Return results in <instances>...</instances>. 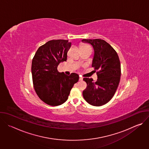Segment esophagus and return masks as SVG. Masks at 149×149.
I'll return each mask as SVG.
<instances>
[{"label":"esophagus","mask_w":149,"mask_h":149,"mask_svg":"<svg viewBox=\"0 0 149 149\" xmlns=\"http://www.w3.org/2000/svg\"><path fill=\"white\" fill-rule=\"evenodd\" d=\"M83 79V78L81 77V76H79V81H82Z\"/></svg>","instance_id":"34e87169"}]
</instances>
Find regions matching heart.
Returning a JSON list of instances; mask_svg holds the SVG:
<instances>
[{"mask_svg": "<svg viewBox=\"0 0 149 149\" xmlns=\"http://www.w3.org/2000/svg\"><path fill=\"white\" fill-rule=\"evenodd\" d=\"M86 47H90L88 46V45H83L81 47V48H86Z\"/></svg>", "mask_w": 149, "mask_h": 149, "instance_id": "heart-1", "label": "heart"}]
</instances>
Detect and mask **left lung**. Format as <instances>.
<instances>
[{"label": "left lung", "mask_w": 149, "mask_h": 149, "mask_svg": "<svg viewBox=\"0 0 149 149\" xmlns=\"http://www.w3.org/2000/svg\"><path fill=\"white\" fill-rule=\"evenodd\" d=\"M82 42L90 44L94 49L92 67L97 71L98 79L84 78L87 87L83 91L84 99L94 106H101L113 97L120 80L121 65L114 49L103 39H86Z\"/></svg>", "instance_id": "left-lung-1"}]
</instances>
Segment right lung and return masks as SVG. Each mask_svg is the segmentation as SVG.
<instances>
[{"mask_svg": "<svg viewBox=\"0 0 149 149\" xmlns=\"http://www.w3.org/2000/svg\"><path fill=\"white\" fill-rule=\"evenodd\" d=\"M71 45L68 40H51L40 46L33 58L31 71L34 89L39 98L49 105L64 103L79 80L77 74L68 76L57 70L60 62L67 61Z\"/></svg>", "mask_w": 149, "mask_h": 149, "instance_id": "obj_1", "label": "right lung"}]
</instances>
